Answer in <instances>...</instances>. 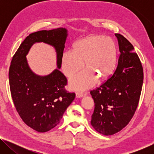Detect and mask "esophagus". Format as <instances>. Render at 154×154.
<instances>
[{
    "label": "esophagus",
    "mask_w": 154,
    "mask_h": 154,
    "mask_svg": "<svg viewBox=\"0 0 154 154\" xmlns=\"http://www.w3.org/2000/svg\"><path fill=\"white\" fill-rule=\"evenodd\" d=\"M83 94L82 92H76V97L78 98H82L83 96Z\"/></svg>",
    "instance_id": "esophagus-1"
}]
</instances>
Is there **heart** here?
<instances>
[{
  "mask_svg": "<svg viewBox=\"0 0 154 154\" xmlns=\"http://www.w3.org/2000/svg\"><path fill=\"white\" fill-rule=\"evenodd\" d=\"M86 69L72 77L69 87L75 90H85L95 84L97 77L106 79L113 74L116 66L117 48L108 36L92 35L76 41L72 52L65 51L62 58V69L66 77H72L82 69Z\"/></svg>",
  "mask_w": 154,
  "mask_h": 154,
  "instance_id": "heart-1",
  "label": "heart"
}]
</instances>
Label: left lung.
<instances>
[{
    "label": "left lung",
    "instance_id": "left-lung-1",
    "mask_svg": "<svg viewBox=\"0 0 154 154\" xmlns=\"http://www.w3.org/2000/svg\"><path fill=\"white\" fill-rule=\"evenodd\" d=\"M120 56L113 75L90 94L94 101L91 124L104 135L120 131L129 123L139 104L143 82L141 62L126 38L115 34Z\"/></svg>",
    "mask_w": 154,
    "mask_h": 154
}]
</instances>
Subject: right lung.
<instances>
[{"label": "right lung", "instance_id": "obj_1", "mask_svg": "<svg viewBox=\"0 0 154 154\" xmlns=\"http://www.w3.org/2000/svg\"><path fill=\"white\" fill-rule=\"evenodd\" d=\"M68 30L58 28L30 34L12 58L9 80L16 110L24 123L38 132H45L58 125L75 98L64 90L67 80L60 71ZM44 42L57 53V69L42 76L31 70L26 56L34 44Z\"/></svg>", "mask_w": 154, "mask_h": 154}]
</instances>
